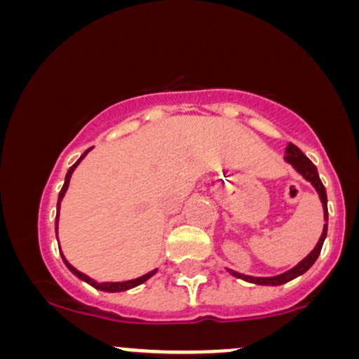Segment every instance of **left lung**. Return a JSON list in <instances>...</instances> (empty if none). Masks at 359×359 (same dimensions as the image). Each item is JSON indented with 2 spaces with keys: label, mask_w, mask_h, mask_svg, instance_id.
<instances>
[{
  "label": "left lung",
  "mask_w": 359,
  "mask_h": 359,
  "mask_svg": "<svg viewBox=\"0 0 359 359\" xmlns=\"http://www.w3.org/2000/svg\"><path fill=\"white\" fill-rule=\"evenodd\" d=\"M283 160H285L287 163H290V165L295 168V172H299V174L302 175L304 179H306L307 182L312 185V187L316 189V192L319 194V199H320V203H323V211H324L325 224H324V228H323V234H320L319 241H317L316 248L312 250L311 253H309L307 257L302 259V262H299L297 265L294 266V269L283 271V273L275 275V277H251V275H245V273H240V271H234V270H229L228 269V271L233 275V277H236V278H240V280H245V282L255 283V285L278 287V285H283V283L290 282V280L297 278V277H300V275L306 273V271L311 269L312 265H314L316 259L319 258L320 250H323V245H324V240H325V236H327V221H329L327 194H325L324 185H323V182H320L316 165L311 162V160L307 158L306 155L302 154V151L299 150L297 147L292 145V143H288V145H287L285 156H283Z\"/></svg>",
  "instance_id": "8db88e82"
}]
</instances>
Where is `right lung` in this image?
<instances>
[{
	"instance_id": "1",
	"label": "right lung",
	"mask_w": 359,
	"mask_h": 359,
	"mask_svg": "<svg viewBox=\"0 0 359 359\" xmlns=\"http://www.w3.org/2000/svg\"><path fill=\"white\" fill-rule=\"evenodd\" d=\"M89 151H90V148H89V150H86L84 154L81 155V158L77 160V162L74 163V165H72L71 168H69L67 175H65V182H64V185H62V191L59 192V201H57V216H55V234H57V241H59V211H60V203H62V199H64L65 192H67L69 182H71V177H72V174H74V170H76L77 165H79V163L82 162V158H84V156L88 155ZM60 255H62V250H60ZM62 259H64L65 266H67V269L71 270L72 273L76 275L77 278L82 280V282L89 283L90 287L97 288V290L109 292V294H116V292H125V290H130V288H135V287L142 285V283H145L148 278H151V277H154V275L156 273V269H155V270L148 271V273H145V275H142V277H138V278H135V280H126V282H96V280H93L90 277H88V275H84V273H82V271H79L77 269H74L71 263H69L67 259H65L64 255H62Z\"/></svg>"
}]
</instances>
